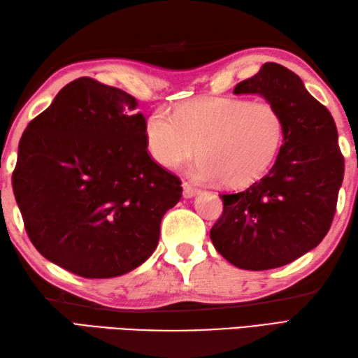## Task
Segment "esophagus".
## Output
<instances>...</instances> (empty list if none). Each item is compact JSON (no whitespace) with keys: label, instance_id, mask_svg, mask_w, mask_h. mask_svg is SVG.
Instances as JSON below:
<instances>
[{"label":"esophagus","instance_id":"obj_1","mask_svg":"<svg viewBox=\"0 0 358 358\" xmlns=\"http://www.w3.org/2000/svg\"><path fill=\"white\" fill-rule=\"evenodd\" d=\"M196 194H200L199 189L191 186L185 181V183H183V196H185V199H192V196H195Z\"/></svg>","mask_w":358,"mask_h":358}]
</instances>
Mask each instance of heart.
<instances>
[{
  "label": "heart",
  "mask_w": 358,
  "mask_h": 358,
  "mask_svg": "<svg viewBox=\"0 0 358 358\" xmlns=\"http://www.w3.org/2000/svg\"><path fill=\"white\" fill-rule=\"evenodd\" d=\"M283 138L285 120L275 106L243 98H201L173 115L158 109L144 124L148 152L158 164L173 169L199 150L189 175L229 187L248 186L268 172Z\"/></svg>",
  "instance_id": "obj_1"
}]
</instances>
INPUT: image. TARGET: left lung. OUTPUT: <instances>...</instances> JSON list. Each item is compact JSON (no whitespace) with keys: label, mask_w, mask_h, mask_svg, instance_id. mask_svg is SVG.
Returning <instances> with one entry per match:
<instances>
[{"label":"left lung","mask_w":358,"mask_h":358,"mask_svg":"<svg viewBox=\"0 0 358 358\" xmlns=\"http://www.w3.org/2000/svg\"><path fill=\"white\" fill-rule=\"evenodd\" d=\"M234 94H257L275 106L285 120V138L262 180L220 195L223 215L210 240L240 269L280 268L317 248L329 231L345 175L337 127L299 75L277 63L263 64Z\"/></svg>","instance_id":"1"}]
</instances>
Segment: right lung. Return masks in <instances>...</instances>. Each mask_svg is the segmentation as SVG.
I'll use <instances>...</instances> for the list:
<instances>
[{
  "instance_id": "right-lung-1",
  "label": "right lung",
  "mask_w": 358,
  "mask_h": 358,
  "mask_svg": "<svg viewBox=\"0 0 358 358\" xmlns=\"http://www.w3.org/2000/svg\"><path fill=\"white\" fill-rule=\"evenodd\" d=\"M117 87L83 77L30 121L12 187L30 241L85 278L134 271L154 254L181 181L148 154L146 120Z\"/></svg>"
}]
</instances>
